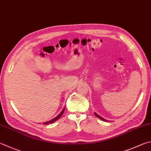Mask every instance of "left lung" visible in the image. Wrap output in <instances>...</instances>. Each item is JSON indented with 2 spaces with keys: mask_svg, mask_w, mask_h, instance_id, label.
<instances>
[{
  "mask_svg": "<svg viewBox=\"0 0 151 151\" xmlns=\"http://www.w3.org/2000/svg\"><path fill=\"white\" fill-rule=\"evenodd\" d=\"M94 115L96 116L97 117H98V118L99 119H102V120H103V121H104V122H108V120H106V119H104V118H102V117H100V116H98V115L96 114V113H95L94 112Z\"/></svg>",
  "mask_w": 151,
  "mask_h": 151,
  "instance_id": "left-lung-1",
  "label": "left lung"
}]
</instances>
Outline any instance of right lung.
<instances>
[{
  "mask_svg": "<svg viewBox=\"0 0 151 151\" xmlns=\"http://www.w3.org/2000/svg\"><path fill=\"white\" fill-rule=\"evenodd\" d=\"M64 111H65V108H63V110H62V111L61 112V113H60V114L58 115V116H57L56 117H55L54 119L50 120V121L47 122H45V123H44V124H45V125H47V124H49V123H53V122H56L57 120H58V119L60 118V117H61L62 116V115L63 114V112H64Z\"/></svg>",
  "mask_w": 151,
  "mask_h": 151,
  "instance_id": "1",
  "label": "right lung"
}]
</instances>
